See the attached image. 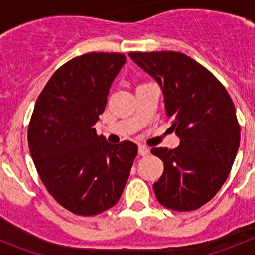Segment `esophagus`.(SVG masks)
Returning <instances> with one entry per match:
<instances>
[{"label": "esophagus", "instance_id": "1", "mask_svg": "<svg viewBox=\"0 0 255 255\" xmlns=\"http://www.w3.org/2000/svg\"><path fill=\"white\" fill-rule=\"evenodd\" d=\"M149 153H150V150H149L146 146L138 145V154H140V156H148Z\"/></svg>", "mask_w": 255, "mask_h": 255}]
</instances>
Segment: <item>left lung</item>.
<instances>
[{
	"label": "left lung",
	"instance_id": "obj_1",
	"mask_svg": "<svg viewBox=\"0 0 255 255\" xmlns=\"http://www.w3.org/2000/svg\"><path fill=\"white\" fill-rule=\"evenodd\" d=\"M129 57L160 85L166 115L181 142L153 148L163 174L153 185L157 200L173 211H194L224 185L240 146L235 105L220 81L185 53L131 52Z\"/></svg>",
	"mask_w": 255,
	"mask_h": 255
}]
</instances>
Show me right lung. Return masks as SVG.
Segmentation results:
<instances>
[{"label": "right lung", "instance_id": "obj_1", "mask_svg": "<svg viewBox=\"0 0 255 255\" xmlns=\"http://www.w3.org/2000/svg\"><path fill=\"white\" fill-rule=\"evenodd\" d=\"M127 59L92 52L56 70L35 103L28 148L45 188L64 208L81 216L105 212L121 199L137 145H113L98 136L114 80Z\"/></svg>", "mask_w": 255, "mask_h": 255}]
</instances>
